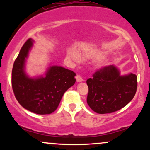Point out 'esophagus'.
Wrapping results in <instances>:
<instances>
[{"instance_id": "34e87169", "label": "esophagus", "mask_w": 150, "mask_h": 150, "mask_svg": "<svg viewBox=\"0 0 150 150\" xmlns=\"http://www.w3.org/2000/svg\"><path fill=\"white\" fill-rule=\"evenodd\" d=\"M75 78H76L77 82H82V81H83V79H82V77H81L80 75H77L76 76H75Z\"/></svg>"}]
</instances>
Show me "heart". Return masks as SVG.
Here are the masks:
<instances>
[{
  "mask_svg": "<svg viewBox=\"0 0 150 150\" xmlns=\"http://www.w3.org/2000/svg\"><path fill=\"white\" fill-rule=\"evenodd\" d=\"M103 54L104 53H103V52H101V51H94L89 53L87 55H88V56H89V57L92 58H99L103 56ZM68 57L75 61H78L80 60V56H79L78 53L74 51H70L68 52Z\"/></svg>",
  "mask_w": 150,
  "mask_h": 150,
  "instance_id": "obj_1",
  "label": "heart"
}]
</instances>
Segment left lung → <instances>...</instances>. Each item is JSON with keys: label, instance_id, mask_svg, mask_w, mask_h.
<instances>
[{"label": "left lung", "instance_id": "left-lung-1", "mask_svg": "<svg viewBox=\"0 0 150 150\" xmlns=\"http://www.w3.org/2000/svg\"><path fill=\"white\" fill-rule=\"evenodd\" d=\"M87 84V104L94 112L104 114L118 111L133 99L137 76L132 73L120 76L116 67L109 65L97 70Z\"/></svg>", "mask_w": 150, "mask_h": 150}]
</instances>
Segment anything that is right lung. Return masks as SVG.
<instances>
[{
	"mask_svg": "<svg viewBox=\"0 0 150 150\" xmlns=\"http://www.w3.org/2000/svg\"><path fill=\"white\" fill-rule=\"evenodd\" d=\"M32 42V39H27L15 59L12 70V87L22 106L37 114H49L56 111L65 91L75 84V73L63 67L52 66L45 77H27L24 65Z\"/></svg>",
	"mask_w": 150,
	"mask_h": 150,
	"instance_id": "add662e5",
	"label": "right lung"
}]
</instances>
